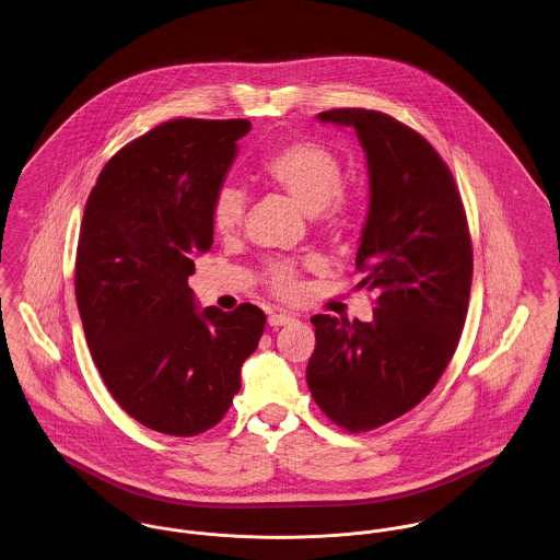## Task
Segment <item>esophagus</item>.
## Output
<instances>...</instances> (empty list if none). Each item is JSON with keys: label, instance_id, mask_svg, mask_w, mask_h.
<instances>
[{"label": "esophagus", "instance_id": "1", "mask_svg": "<svg viewBox=\"0 0 560 560\" xmlns=\"http://www.w3.org/2000/svg\"><path fill=\"white\" fill-rule=\"evenodd\" d=\"M292 322H294V317L288 315V313H272V315H268V324H270L272 328L288 326V324H292Z\"/></svg>", "mask_w": 560, "mask_h": 560}]
</instances>
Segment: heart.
Masks as SVG:
<instances>
[{"instance_id":"1","label":"heart","mask_w":560,"mask_h":560,"mask_svg":"<svg viewBox=\"0 0 560 560\" xmlns=\"http://www.w3.org/2000/svg\"><path fill=\"white\" fill-rule=\"evenodd\" d=\"M261 173L268 183L288 194L315 223L341 225L351 211L343 189V166L335 153L315 142H294L270 155ZM247 211V198L236 185H223L213 198L211 219L219 234H234ZM270 285L281 296L299 292V279L290 264H277L270 270Z\"/></svg>"}]
</instances>
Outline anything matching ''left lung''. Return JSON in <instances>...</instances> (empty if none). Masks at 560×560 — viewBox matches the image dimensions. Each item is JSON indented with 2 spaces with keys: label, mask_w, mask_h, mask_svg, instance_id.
<instances>
[{
  "label": "left lung",
  "mask_w": 560,
  "mask_h": 560,
  "mask_svg": "<svg viewBox=\"0 0 560 560\" xmlns=\"http://www.w3.org/2000/svg\"><path fill=\"white\" fill-rule=\"evenodd\" d=\"M369 166V215L355 268L377 290L371 322L315 315L306 384L349 432L373 431L429 396L463 335L474 249L454 176L431 142L377 110L337 108Z\"/></svg>",
  "instance_id": "obj_1"
}]
</instances>
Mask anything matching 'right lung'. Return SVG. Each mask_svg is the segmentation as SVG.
Returning a JSON list of instances; mask_svg holds the SVG:
<instances>
[{"instance_id":"1","label":"right lung","mask_w":560,"mask_h":560,"mask_svg":"<svg viewBox=\"0 0 560 560\" xmlns=\"http://www.w3.org/2000/svg\"><path fill=\"white\" fill-rule=\"evenodd\" d=\"M249 129L247 119L162 124L108 160L86 200L74 275L86 345L113 398L151 431L219 424L264 332L256 304L200 308L187 285Z\"/></svg>"}]
</instances>
